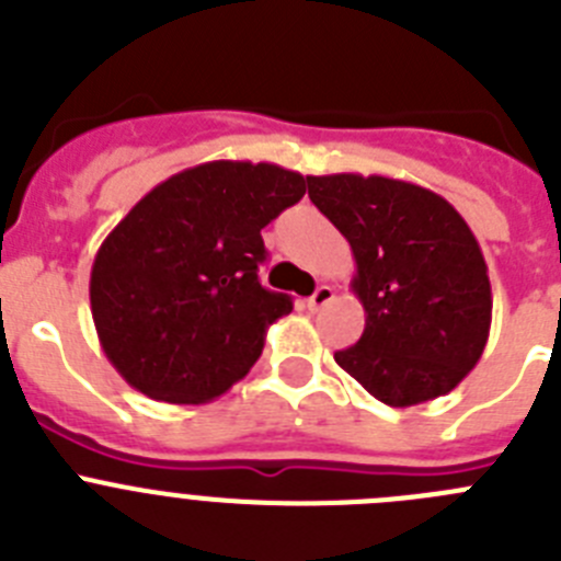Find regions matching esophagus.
Segmentation results:
<instances>
[{"instance_id":"34e87169","label":"esophagus","mask_w":561,"mask_h":561,"mask_svg":"<svg viewBox=\"0 0 561 561\" xmlns=\"http://www.w3.org/2000/svg\"><path fill=\"white\" fill-rule=\"evenodd\" d=\"M331 300H334V289H331V286H317L314 289V295L309 297V300H306V309L309 311H317V309H323L325 304H331Z\"/></svg>"}]
</instances>
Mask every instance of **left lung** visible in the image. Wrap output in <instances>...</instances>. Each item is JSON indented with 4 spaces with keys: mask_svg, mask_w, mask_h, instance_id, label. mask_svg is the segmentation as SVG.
I'll return each mask as SVG.
<instances>
[{
    "mask_svg": "<svg viewBox=\"0 0 561 561\" xmlns=\"http://www.w3.org/2000/svg\"><path fill=\"white\" fill-rule=\"evenodd\" d=\"M309 199L348 238L359 342L334 359L374 399L413 408L458 388L483 356L492 286L478 238L444 196L390 176H306Z\"/></svg>",
    "mask_w": 561,
    "mask_h": 561,
    "instance_id": "left-lung-1",
    "label": "left lung"
}]
</instances>
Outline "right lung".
<instances>
[{"instance_id":"1","label":"right lung","mask_w":561,"mask_h":561,"mask_svg":"<svg viewBox=\"0 0 561 561\" xmlns=\"http://www.w3.org/2000/svg\"><path fill=\"white\" fill-rule=\"evenodd\" d=\"M306 180L270 162L216 160L173 173L128 210L89 277L98 340L117 374L168 404H205L264 351L291 297L257 280L261 230L304 199Z\"/></svg>"}]
</instances>
